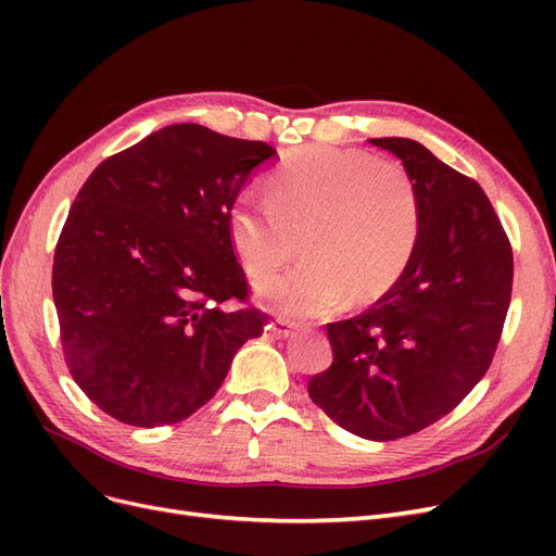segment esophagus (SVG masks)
Masks as SVG:
<instances>
[{"label":"esophagus","instance_id":"34e87169","mask_svg":"<svg viewBox=\"0 0 556 556\" xmlns=\"http://www.w3.org/2000/svg\"><path fill=\"white\" fill-rule=\"evenodd\" d=\"M268 329H271V333L276 336V339H282V341H290L296 336V327L290 325L288 319H276V323L268 325Z\"/></svg>","mask_w":556,"mask_h":556}]
</instances>
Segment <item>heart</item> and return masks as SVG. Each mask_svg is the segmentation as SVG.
<instances>
[{
	"label": "heart",
	"instance_id": "1",
	"mask_svg": "<svg viewBox=\"0 0 556 556\" xmlns=\"http://www.w3.org/2000/svg\"><path fill=\"white\" fill-rule=\"evenodd\" d=\"M271 201L241 192L227 229L250 278L294 257L306 262L255 285L260 304L313 319L382 294L406 268L419 231L415 185L396 162L359 150L306 148L271 176Z\"/></svg>",
	"mask_w": 556,
	"mask_h": 556
}]
</instances>
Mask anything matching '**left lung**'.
Returning <instances> with one entry per match:
<instances>
[{
	"label": "left lung",
	"instance_id": "left-lung-1",
	"mask_svg": "<svg viewBox=\"0 0 556 556\" xmlns=\"http://www.w3.org/2000/svg\"><path fill=\"white\" fill-rule=\"evenodd\" d=\"M408 172L419 231L394 288L327 325L333 362L308 394L336 425L394 441L457 408L492 364L513 292V250L476 180L413 139H371Z\"/></svg>",
	"mask_w": 556,
	"mask_h": 556
}]
</instances>
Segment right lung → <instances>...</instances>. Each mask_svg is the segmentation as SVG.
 <instances>
[{
    "instance_id": "right-lung-1",
    "label": "right lung",
    "mask_w": 556,
    "mask_h": 556,
    "mask_svg": "<svg viewBox=\"0 0 556 556\" xmlns=\"http://www.w3.org/2000/svg\"><path fill=\"white\" fill-rule=\"evenodd\" d=\"M276 160L194 123L169 125L97 166L55 248L53 299L66 366L94 406L131 427L188 419L264 331L227 213Z\"/></svg>"
}]
</instances>
